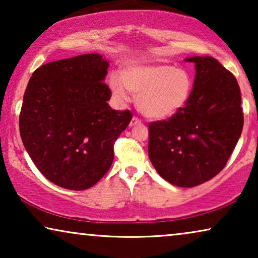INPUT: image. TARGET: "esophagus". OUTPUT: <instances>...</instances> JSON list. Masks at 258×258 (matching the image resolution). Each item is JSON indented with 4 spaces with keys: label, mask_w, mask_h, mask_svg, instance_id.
<instances>
[{
    "label": "esophagus",
    "mask_w": 258,
    "mask_h": 258,
    "mask_svg": "<svg viewBox=\"0 0 258 258\" xmlns=\"http://www.w3.org/2000/svg\"><path fill=\"white\" fill-rule=\"evenodd\" d=\"M139 123H141V119L137 117V116H134V117L132 118V121H130V125H136L139 124Z\"/></svg>",
    "instance_id": "obj_1"
}]
</instances>
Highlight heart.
Returning a JSON list of instances; mask_svg holds the SVG:
<instances>
[{"mask_svg": "<svg viewBox=\"0 0 258 258\" xmlns=\"http://www.w3.org/2000/svg\"><path fill=\"white\" fill-rule=\"evenodd\" d=\"M111 93L119 102L129 100V93L137 95V107L143 115L165 118L184 107L192 91V77L184 68L168 64L130 66L122 80L112 77Z\"/></svg>", "mask_w": 258, "mask_h": 258, "instance_id": "b5f03b06", "label": "heart"}]
</instances>
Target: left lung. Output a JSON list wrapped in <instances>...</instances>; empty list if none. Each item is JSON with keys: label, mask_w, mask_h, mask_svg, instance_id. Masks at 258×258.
I'll return each mask as SVG.
<instances>
[{"label": "left lung", "mask_w": 258, "mask_h": 258, "mask_svg": "<svg viewBox=\"0 0 258 258\" xmlns=\"http://www.w3.org/2000/svg\"><path fill=\"white\" fill-rule=\"evenodd\" d=\"M196 76L184 107L150 122L148 154L158 174L171 184L191 188L225 167L243 129L237 80L216 58L194 56Z\"/></svg>", "instance_id": "1"}]
</instances>
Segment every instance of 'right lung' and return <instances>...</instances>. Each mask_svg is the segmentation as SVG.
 Listing matches in <instances>:
<instances>
[{"label":"right lung","mask_w":258,"mask_h":258,"mask_svg":"<svg viewBox=\"0 0 258 258\" xmlns=\"http://www.w3.org/2000/svg\"><path fill=\"white\" fill-rule=\"evenodd\" d=\"M108 62L84 54L41 66L24 91L20 112L23 146L54 184L86 190L107 174L114 144L132 121L130 110L107 103Z\"/></svg>","instance_id":"1"}]
</instances>
